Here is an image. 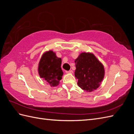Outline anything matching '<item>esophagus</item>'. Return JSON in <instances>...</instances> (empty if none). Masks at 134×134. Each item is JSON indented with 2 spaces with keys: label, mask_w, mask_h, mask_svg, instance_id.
Segmentation results:
<instances>
[{
  "label": "esophagus",
  "mask_w": 134,
  "mask_h": 134,
  "mask_svg": "<svg viewBox=\"0 0 134 134\" xmlns=\"http://www.w3.org/2000/svg\"><path fill=\"white\" fill-rule=\"evenodd\" d=\"M73 71L72 70H69V71H66V74H72Z\"/></svg>",
  "instance_id": "obj_1"
}]
</instances>
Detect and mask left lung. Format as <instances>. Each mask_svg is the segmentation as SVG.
Segmentation results:
<instances>
[{
  "instance_id": "1",
  "label": "left lung",
  "mask_w": 134,
  "mask_h": 134,
  "mask_svg": "<svg viewBox=\"0 0 134 134\" xmlns=\"http://www.w3.org/2000/svg\"><path fill=\"white\" fill-rule=\"evenodd\" d=\"M75 77L78 86L87 92L98 88L103 80L105 70L102 63L92 52H83L75 60Z\"/></svg>"
}]
</instances>
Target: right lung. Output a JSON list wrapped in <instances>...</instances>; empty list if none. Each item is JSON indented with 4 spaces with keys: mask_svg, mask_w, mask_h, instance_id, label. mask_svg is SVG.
Returning <instances> with one entry per match:
<instances>
[{
    "mask_svg": "<svg viewBox=\"0 0 134 134\" xmlns=\"http://www.w3.org/2000/svg\"><path fill=\"white\" fill-rule=\"evenodd\" d=\"M61 65L62 59L57 57L55 52L52 50L44 52L38 63L40 77L43 79L50 87L58 86L63 75Z\"/></svg>",
    "mask_w": 134,
    "mask_h": 134,
    "instance_id": "obj_1",
    "label": "right lung"
}]
</instances>
